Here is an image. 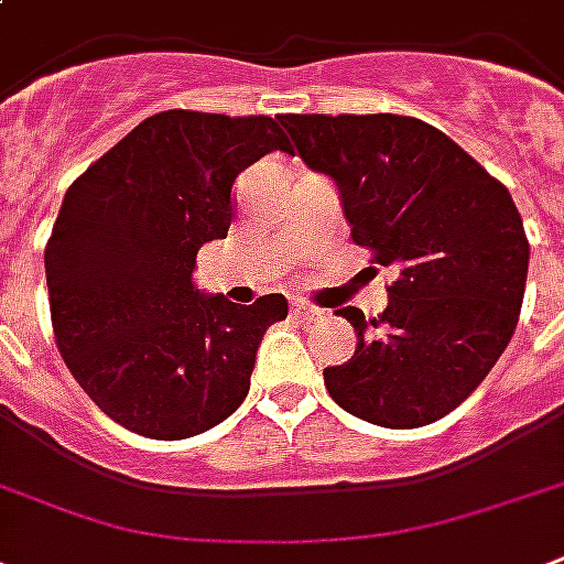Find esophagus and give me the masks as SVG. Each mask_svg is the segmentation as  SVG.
Wrapping results in <instances>:
<instances>
[{"mask_svg": "<svg viewBox=\"0 0 564 564\" xmlns=\"http://www.w3.org/2000/svg\"><path fill=\"white\" fill-rule=\"evenodd\" d=\"M292 316H295V318H313V316H318V310L313 307V304L295 301V304H292Z\"/></svg>", "mask_w": 564, "mask_h": 564, "instance_id": "34e87169", "label": "esophagus"}]
</instances>
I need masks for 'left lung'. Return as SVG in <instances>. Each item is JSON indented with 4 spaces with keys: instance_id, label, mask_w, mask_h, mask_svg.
I'll use <instances>...</instances> for the list:
<instances>
[{
    "instance_id": "1",
    "label": "left lung",
    "mask_w": 564,
    "mask_h": 564,
    "mask_svg": "<svg viewBox=\"0 0 564 564\" xmlns=\"http://www.w3.org/2000/svg\"><path fill=\"white\" fill-rule=\"evenodd\" d=\"M281 126L336 184L354 242L394 274L380 316L336 310L357 351L325 369L327 392L377 427L445 419L516 334L530 242L512 195L415 117L283 113Z\"/></svg>"
}]
</instances>
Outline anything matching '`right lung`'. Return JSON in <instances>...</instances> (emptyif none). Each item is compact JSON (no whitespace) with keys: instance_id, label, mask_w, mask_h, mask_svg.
<instances>
[{"instance_id":"right-lung-1","label":"right lung","mask_w":564,"mask_h":564,"mask_svg":"<svg viewBox=\"0 0 564 564\" xmlns=\"http://www.w3.org/2000/svg\"><path fill=\"white\" fill-rule=\"evenodd\" d=\"M269 152H292L272 117L163 110L66 189L43 254L52 327L78 386L126 430L189 438L246 401L286 299L204 295L193 269L228 237L237 175Z\"/></svg>"}]
</instances>
